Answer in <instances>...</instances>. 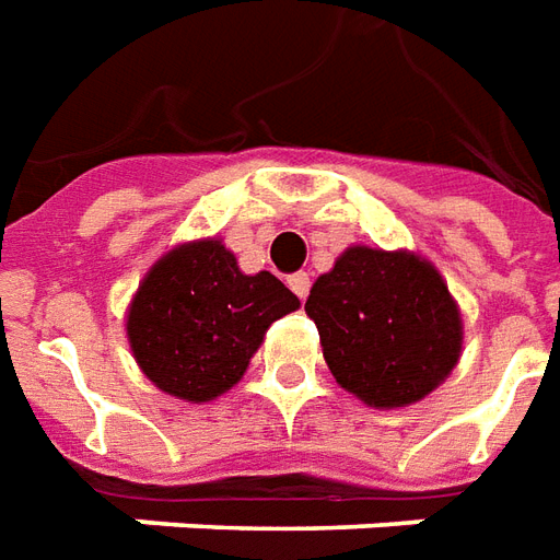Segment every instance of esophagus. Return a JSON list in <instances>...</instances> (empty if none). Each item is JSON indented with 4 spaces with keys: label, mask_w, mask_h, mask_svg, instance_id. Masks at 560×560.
Segmentation results:
<instances>
[{
    "label": "esophagus",
    "mask_w": 560,
    "mask_h": 560,
    "mask_svg": "<svg viewBox=\"0 0 560 560\" xmlns=\"http://www.w3.org/2000/svg\"><path fill=\"white\" fill-rule=\"evenodd\" d=\"M285 283H289V289H292V292H295V295L301 298V301L307 298V292H310V275H307V271H298V275H289V277H285Z\"/></svg>",
    "instance_id": "1"
}]
</instances>
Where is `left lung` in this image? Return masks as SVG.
Instances as JSON below:
<instances>
[{"label": "left lung", "mask_w": 560, "mask_h": 560, "mask_svg": "<svg viewBox=\"0 0 560 560\" xmlns=\"http://www.w3.org/2000/svg\"><path fill=\"white\" fill-rule=\"evenodd\" d=\"M304 310L334 378L378 409L418 402L459 361V310L442 275L411 253L349 247Z\"/></svg>", "instance_id": "1"}]
</instances>
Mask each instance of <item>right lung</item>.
<instances>
[{
    "mask_svg": "<svg viewBox=\"0 0 560 560\" xmlns=\"http://www.w3.org/2000/svg\"><path fill=\"white\" fill-rule=\"evenodd\" d=\"M298 310L275 275H241L220 241L166 253L142 280L128 313L130 349L154 385L208 402L238 382L265 330Z\"/></svg>",
    "mask_w": 560,
    "mask_h": 560,
    "instance_id": "1",
    "label": "right lung"
}]
</instances>
